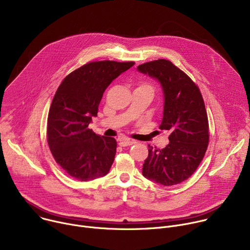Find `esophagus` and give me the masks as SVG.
Here are the masks:
<instances>
[{"mask_svg":"<svg viewBox=\"0 0 250 250\" xmlns=\"http://www.w3.org/2000/svg\"><path fill=\"white\" fill-rule=\"evenodd\" d=\"M134 144V141L133 140H131V139H128V138H124V139H122V140H120V142H119V145L121 146H132Z\"/></svg>","mask_w":250,"mask_h":250,"instance_id":"obj_1","label":"esophagus"}]
</instances>
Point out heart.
Returning a JSON list of instances; mask_svg holds the SVG:
<instances>
[{
    "label": "heart",
    "mask_w": 250,
    "mask_h": 250,
    "mask_svg": "<svg viewBox=\"0 0 250 250\" xmlns=\"http://www.w3.org/2000/svg\"><path fill=\"white\" fill-rule=\"evenodd\" d=\"M146 87H148V86H146ZM148 88H149V87H148Z\"/></svg>",
    "instance_id": "heart-1"
}]
</instances>
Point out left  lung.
Here are the masks:
<instances>
[{
  "label": "left lung",
  "mask_w": 250,
  "mask_h": 250,
  "mask_svg": "<svg viewBox=\"0 0 250 250\" xmlns=\"http://www.w3.org/2000/svg\"><path fill=\"white\" fill-rule=\"evenodd\" d=\"M137 71L159 82L164 97L159 128L170 132L166 147L148 146L142 175L164 186L179 184L196 171L208 148V124L202 94L190 77L169 60L144 63Z\"/></svg>",
  "instance_id": "left-lung-1"
}]
</instances>
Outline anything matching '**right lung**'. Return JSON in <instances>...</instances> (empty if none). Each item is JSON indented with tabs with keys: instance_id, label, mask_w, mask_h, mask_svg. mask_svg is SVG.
I'll return each mask as SVG.
<instances>
[{
	"instance_id": "add662e5",
	"label": "right lung",
	"mask_w": 250,
	"mask_h": 250,
	"mask_svg": "<svg viewBox=\"0 0 250 250\" xmlns=\"http://www.w3.org/2000/svg\"><path fill=\"white\" fill-rule=\"evenodd\" d=\"M134 62L96 61L76 69L62 81L47 119V142L58 165L71 177L90 181L109 173L117 140L89 128L108 86Z\"/></svg>"
}]
</instances>
